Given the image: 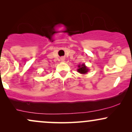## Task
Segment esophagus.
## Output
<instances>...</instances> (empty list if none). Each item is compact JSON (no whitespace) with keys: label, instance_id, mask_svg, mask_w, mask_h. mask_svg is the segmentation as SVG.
Here are the masks:
<instances>
[{"label":"esophagus","instance_id":"esophagus-1","mask_svg":"<svg viewBox=\"0 0 132 132\" xmlns=\"http://www.w3.org/2000/svg\"><path fill=\"white\" fill-rule=\"evenodd\" d=\"M61 61H64V57H61Z\"/></svg>","mask_w":132,"mask_h":132}]
</instances>
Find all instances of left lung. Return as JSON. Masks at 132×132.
I'll return each instance as SVG.
<instances>
[{
	"label": "left lung",
	"mask_w": 132,
	"mask_h": 132,
	"mask_svg": "<svg viewBox=\"0 0 132 132\" xmlns=\"http://www.w3.org/2000/svg\"><path fill=\"white\" fill-rule=\"evenodd\" d=\"M79 69H78V71L79 73L81 74H85L88 71V69L86 68V66L84 64H82L78 66Z\"/></svg>",
	"instance_id": "8db88e82"
}]
</instances>
